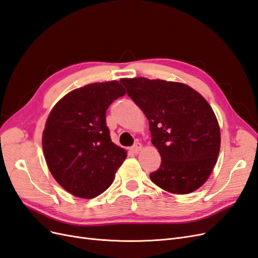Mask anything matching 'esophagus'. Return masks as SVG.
<instances>
[{
    "label": "esophagus",
    "instance_id": "esophagus-1",
    "mask_svg": "<svg viewBox=\"0 0 258 258\" xmlns=\"http://www.w3.org/2000/svg\"><path fill=\"white\" fill-rule=\"evenodd\" d=\"M141 149H142V144L141 143H136L131 147V151L133 153H138V151H141Z\"/></svg>",
    "mask_w": 258,
    "mask_h": 258
}]
</instances>
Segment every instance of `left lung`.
I'll return each instance as SVG.
<instances>
[{"mask_svg":"<svg viewBox=\"0 0 258 258\" xmlns=\"http://www.w3.org/2000/svg\"><path fill=\"white\" fill-rule=\"evenodd\" d=\"M127 95L149 121L161 164L150 179L171 194L200 188L214 168L220 131L209 102L186 84L146 78L121 79Z\"/></svg>","mask_w":258,"mask_h":258,"instance_id":"1","label":"left lung"}]
</instances>
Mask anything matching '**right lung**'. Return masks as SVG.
<instances>
[{
    "label": "right lung",
    "mask_w": 258,
    "mask_h": 258,
    "mask_svg": "<svg viewBox=\"0 0 258 258\" xmlns=\"http://www.w3.org/2000/svg\"><path fill=\"white\" fill-rule=\"evenodd\" d=\"M125 95L117 81L68 93L51 110L42 145L53 177L71 195L93 199L113 182L126 151L111 142L106 111Z\"/></svg>",
    "instance_id": "right-lung-1"
}]
</instances>
